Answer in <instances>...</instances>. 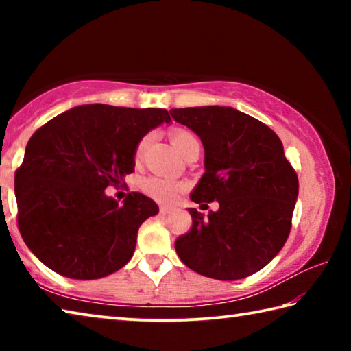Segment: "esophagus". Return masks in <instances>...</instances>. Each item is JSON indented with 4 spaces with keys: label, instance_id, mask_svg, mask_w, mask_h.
Wrapping results in <instances>:
<instances>
[{
    "label": "esophagus",
    "instance_id": "1",
    "mask_svg": "<svg viewBox=\"0 0 351 351\" xmlns=\"http://www.w3.org/2000/svg\"><path fill=\"white\" fill-rule=\"evenodd\" d=\"M159 213H161L162 217H165V215H169V213H171V209H170V207L161 206V207H159Z\"/></svg>",
    "mask_w": 351,
    "mask_h": 351
}]
</instances>
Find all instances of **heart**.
<instances>
[{
    "mask_svg": "<svg viewBox=\"0 0 351 351\" xmlns=\"http://www.w3.org/2000/svg\"><path fill=\"white\" fill-rule=\"evenodd\" d=\"M147 138L142 139L139 142L138 148H136V156H141L142 150L147 144ZM171 144H173L175 150L181 154L186 153L189 148H192L195 145H199L198 139L195 136L186 132V130H176V132L171 133ZM142 190L148 195V197L159 201V203L164 204H170L178 198L184 190V184L170 180V178H162V176H148L142 181Z\"/></svg>",
    "mask_w": 351,
    "mask_h": 351,
    "instance_id": "b5f03b06",
    "label": "heart"
}]
</instances>
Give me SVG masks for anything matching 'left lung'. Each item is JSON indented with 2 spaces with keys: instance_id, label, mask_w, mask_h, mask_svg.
<instances>
[{
  "instance_id": "1",
  "label": "left lung",
  "mask_w": 351,
  "mask_h": 351,
  "mask_svg": "<svg viewBox=\"0 0 351 351\" xmlns=\"http://www.w3.org/2000/svg\"><path fill=\"white\" fill-rule=\"evenodd\" d=\"M170 114L197 133L204 147L206 171L190 199L219 204L207 217L189 209L192 229L176 240L178 257L217 280H239L265 268L288 239L299 195L282 141L230 106L173 108Z\"/></svg>"
}]
</instances>
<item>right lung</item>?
<instances>
[{"mask_svg": "<svg viewBox=\"0 0 351 351\" xmlns=\"http://www.w3.org/2000/svg\"><path fill=\"white\" fill-rule=\"evenodd\" d=\"M170 122L162 108L93 104L32 134L15 173V198L21 237L41 263L75 280L102 278L128 263L139 226L159 207L139 192L119 204L105 189L133 173L142 138Z\"/></svg>", "mask_w": 351, "mask_h": 351, "instance_id": "1", "label": "right lung"}]
</instances>
